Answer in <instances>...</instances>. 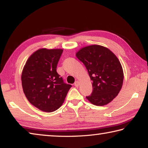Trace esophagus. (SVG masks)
<instances>
[{
    "instance_id": "obj_1",
    "label": "esophagus",
    "mask_w": 148,
    "mask_h": 148,
    "mask_svg": "<svg viewBox=\"0 0 148 148\" xmlns=\"http://www.w3.org/2000/svg\"><path fill=\"white\" fill-rule=\"evenodd\" d=\"M79 85V82L78 81H76V82L74 83V86H76V87H78Z\"/></svg>"
}]
</instances>
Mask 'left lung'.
<instances>
[{
    "instance_id": "8db88e82",
    "label": "left lung",
    "mask_w": 148,
    "mask_h": 148,
    "mask_svg": "<svg viewBox=\"0 0 148 148\" xmlns=\"http://www.w3.org/2000/svg\"><path fill=\"white\" fill-rule=\"evenodd\" d=\"M86 66L92 82L91 95L87 100L96 106H104L116 98L123 82V71L119 59L109 49L92 45L76 54Z\"/></svg>"
}]
</instances>
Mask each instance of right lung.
I'll return each mask as SVG.
<instances>
[{
    "mask_svg": "<svg viewBox=\"0 0 148 148\" xmlns=\"http://www.w3.org/2000/svg\"><path fill=\"white\" fill-rule=\"evenodd\" d=\"M63 50L42 48L27 60L21 74L25 95L37 108L46 112L56 111L63 103L72 87L65 84L57 72V66Z\"/></svg>",
    "mask_w": 148,
    "mask_h": 148,
    "instance_id": "1",
    "label": "right lung"
}]
</instances>
